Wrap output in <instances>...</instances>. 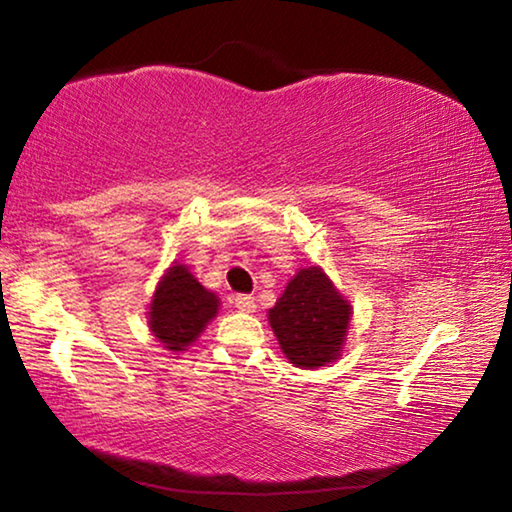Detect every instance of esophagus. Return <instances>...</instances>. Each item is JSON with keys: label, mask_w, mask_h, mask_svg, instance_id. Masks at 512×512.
Instances as JSON below:
<instances>
[{"label": "esophagus", "mask_w": 512, "mask_h": 512, "mask_svg": "<svg viewBox=\"0 0 512 512\" xmlns=\"http://www.w3.org/2000/svg\"><path fill=\"white\" fill-rule=\"evenodd\" d=\"M235 305L239 311H244V314H253V311L257 309L255 298L248 296V293H239V296L235 298Z\"/></svg>", "instance_id": "obj_1"}]
</instances>
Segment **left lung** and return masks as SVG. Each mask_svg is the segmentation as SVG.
Segmentation results:
<instances>
[{"label": "left lung", "mask_w": 512, "mask_h": 512, "mask_svg": "<svg viewBox=\"0 0 512 512\" xmlns=\"http://www.w3.org/2000/svg\"><path fill=\"white\" fill-rule=\"evenodd\" d=\"M350 320V300L320 266L300 268L268 309L277 343L298 368H320L341 359Z\"/></svg>", "instance_id": "8db88e82"}]
</instances>
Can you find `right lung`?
Returning <instances> with one entry per match:
<instances>
[{"label":"right lung","mask_w":512,"mask_h":512,"mask_svg":"<svg viewBox=\"0 0 512 512\" xmlns=\"http://www.w3.org/2000/svg\"><path fill=\"white\" fill-rule=\"evenodd\" d=\"M219 307V296L205 289L187 264L173 262L153 291L146 323L164 350L178 354L196 343Z\"/></svg>","instance_id":"right-lung-1"}]
</instances>
